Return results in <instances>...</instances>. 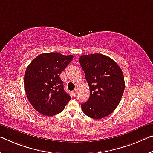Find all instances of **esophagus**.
Returning <instances> with one entry per match:
<instances>
[{"label": "esophagus", "mask_w": 153, "mask_h": 153, "mask_svg": "<svg viewBox=\"0 0 153 153\" xmlns=\"http://www.w3.org/2000/svg\"><path fill=\"white\" fill-rule=\"evenodd\" d=\"M76 93H77V88H76L75 90H74V91H73V92H72L73 95H74V97L76 95Z\"/></svg>", "instance_id": "34e87169"}]
</instances>
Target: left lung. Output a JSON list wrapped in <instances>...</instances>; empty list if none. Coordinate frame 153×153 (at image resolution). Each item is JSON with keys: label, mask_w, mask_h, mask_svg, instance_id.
I'll return each instance as SVG.
<instances>
[{"label": "left lung", "mask_w": 153, "mask_h": 153, "mask_svg": "<svg viewBox=\"0 0 153 153\" xmlns=\"http://www.w3.org/2000/svg\"><path fill=\"white\" fill-rule=\"evenodd\" d=\"M90 88V97L82 103L83 112L101 119L115 110L125 90L123 71L111 58L101 54L82 55L79 59Z\"/></svg>", "instance_id": "obj_1"}]
</instances>
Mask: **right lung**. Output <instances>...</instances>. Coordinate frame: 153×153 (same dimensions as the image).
<instances>
[{
  "label": "right lung",
  "instance_id": "right-lung-1",
  "mask_svg": "<svg viewBox=\"0 0 153 153\" xmlns=\"http://www.w3.org/2000/svg\"><path fill=\"white\" fill-rule=\"evenodd\" d=\"M73 58L58 52L43 53L26 68L24 88L29 102L39 113L48 116L58 114L71 99L64 91L60 74Z\"/></svg>",
  "mask_w": 153,
  "mask_h": 153
}]
</instances>
